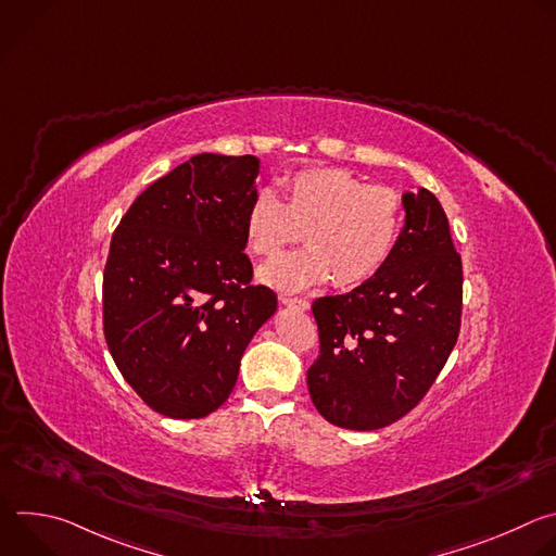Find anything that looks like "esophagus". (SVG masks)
Segmentation results:
<instances>
[{"instance_id":"34e87169","label":"esophagus","mask_w":556,"mask_h":556,"mask_svg":"<svg viewBox=\"0 0 556 556\" xmlns=\"http://www.w3.org/2000/svg\"><path fill=\"white\" fill-rule=\"evenodd\" d=\"M279 301H281L283 305H288V307H294V309H301V312L309 307L307 299H299V296H288V294H281V296H279Z\"/></svg>"}]
</instances>
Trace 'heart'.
<instances>
[{
    "mask_svg": "<svg viewBox=\"0 0 556 556\" xmlns=\"http://www.w3.org/2000/svg\"><path fill=\"white\" fill-rule=\"evenodd\" d=\"M405 208L401 195L374 187L341 167L303 169L283 185V202L260 191L244 215V237L260 257L283 247H307L266 264L262 281L281 290H301L334 275L339 286H358L376 277L399 249Z\"/></svg>",
    "mask_w": 556,
    "mask_h": 556,
    "instance_id": "obj_1",
    "label": "heart"
}]
</instances>
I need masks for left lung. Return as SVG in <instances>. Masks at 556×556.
Here are the masks:
<instances>
[{"instance_id": "left-lung-1", "label": "left lung", "mask_w": 556, "mask_h": 556, "mask_svg": "<svg viewBox=\"0 0 556 556\" xmlns=\"http://www.w3.org/2000/svg\"><path fill=\"white\" fill-rule=\"evenodd\" d=\"M405 226L387 266L352 292L312 303L319 358L307 389L319 414L354 431L409 414L442 371L462 319V260L438 198L403 195Z\"/></svg>"}]
</instances>
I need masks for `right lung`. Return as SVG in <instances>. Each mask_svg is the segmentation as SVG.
Segmentation results:
<instances>
[{
    "mask_svg": "<svg viewBox=\"0 0 556 556\" xmlns=\"http://www.w3.org/2000/svg\"><path fill=\"white\" fill-rule=\"evenodd\" d=\"M255 155L198 153L147 187L112 235L103 332L140 399L176 420L226 403L277 294L253 286L244 215Z\"/></svg>",
    "mask_w": 556,
    "mask_h": 556,
    "instance_id": "right-lung-1",
    "label": "right lung"
}]
</instances>
